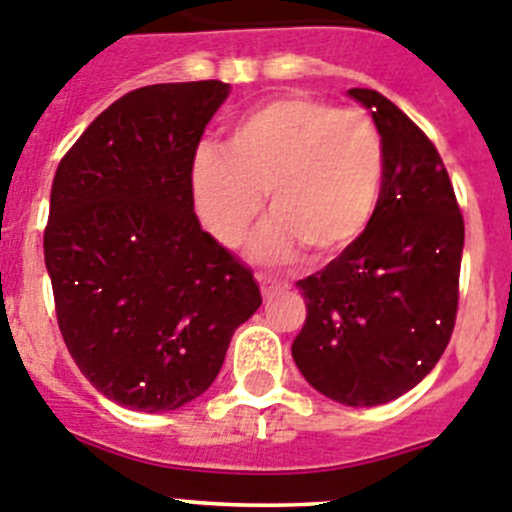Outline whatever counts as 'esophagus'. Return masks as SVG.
I'll return each mask as SVG.
<instances>
[{"instance_id":"34e87169","label":"esophagus","mask_w":512,"mask_h":512,"mask_svg":"<svg viewBox=\"0 0 512 512\" xmlns=\"http://www.w3.org/2000/svg\"><path fill=\"white\" fill-rule=\"evenodd\" d=\"M256 279H259V286H261V294H264V299H271L276 291L289 289V284H286V281H281V279H276V276L256 274Z\"/></svg>"}]
</instances>
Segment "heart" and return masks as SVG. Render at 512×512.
<instances>
[{"label":"heart","instance_id":"b5f03b06","mask_svg":"<svg viewBox=\"0 0 512 512\" xmlns=\"http://www.w3.org/2000/svg\"><path fill=\"white\" fill-rule=\"evenodd\" d=\"M384 148L377 125L306 95L276 97L236 120L226 150L203 145L191 163L198 218L233 248L269 203L274 208L248 243L253 259L286 264L309 248L334 259L359 241L377 211Z\"/></svg>","mask_w":512,"mask_h":512}]
</instances>
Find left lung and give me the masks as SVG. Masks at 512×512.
Returning a JSON list of instances; mask_svg holds the SVG:
<instances>
[{"label":"left lung","instance_id":"left-lung-1","mask_svg":"<svg viewBox=\"0 0 512 512\" xmlns=\"http://www.w3.org/2000/svg\"><path fill=\"white\" fill-rule=\"evenodd\" d=\"M349 97L382 135V193L359 241L296 281L306 321L291 357L324 397L374 407L420 384L450 342L465 223L430 138L377 90Z\"/></svg>","mask_w":512,"mask_h":512}]
</instances>
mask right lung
Wrapping results in <instances>:
<instances>
[{
    "label": "right lung",
    "mask_w": 512,
    "mask_h": 512,
    "mask_svg": "<svg viewBox=\"0 0 512 512\" xmlns=\"http://www.w3.org/2000/svg\"><path fill=\"white\" fill-rule=\"evenodd\" d=\"M231 87L168 82L97 115L57 165L45 264L57 324L97 392L140 412L201 397L261 306L193 211L191 163Z\"/></svg>",
    "instance_id": "right-lung-1"
}]
</instances>
